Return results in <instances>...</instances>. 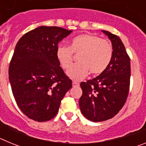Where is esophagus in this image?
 I'll use <instances>...</instances> for the list:
<instances>
[{
  "label": "esophagus",
  "mask_w": 146,
  "mask_h": 146,
  "mask_svg": "<svg viewBox=\"0 0 146 146\" xmlns=\"http://www.w3.org/2000/svg\"><path fill=\"white\" fill-rule=\"evenodd\" d=\"M72 85H73V86H79V82H76V81H73V82H72Z\"/></svg>",
  "instance_id": "34e87169"
}]
</instances>
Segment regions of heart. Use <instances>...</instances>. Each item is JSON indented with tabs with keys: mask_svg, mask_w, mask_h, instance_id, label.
Wrapping results in <instances>:
<instances>
[{
	"mask_svg": "<svg viewBox=\"0 0 146 146\" xmlns=\"http://www.w3.org/2000/svg\"><path fill=\"white\" fill-rule=\"evenodd\" d=\"M74 54H79L77 64L67 71V75L75 80L84 78L90 70L92 74L102 73L113 58L111 43L91 33L80 35L72 38L69 47L59 45L56 50V58L64 69L70 67Z\"/></svg>",
	"mask_w": 146,
	"mask_h": 146,
	"instance_id": "heart-1",
	"label": "heart"
}]
</instances>
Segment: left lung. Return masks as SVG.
Segmentation results:
<instances>
[{"label":"left lung","instance_id":"obj_1","mask_svg":"<svg viewBox=\"0 0 146 146\" xmlns=\"http://www.w3.org/2000/svg\"><path fill=\"white\" fill-rule=\"evenodd\" d=\"M102 32L112 42L111 62L100 75L80 83V108L82 115L94 122L106 121L118 114L126 103L130 86V58L123 42L116 35Z\"/></svg>","mask_w":146,"mask_h":146}]
</instances>
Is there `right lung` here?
I'll use <instances>...</instances> for the list:
<instances>
[{
	"instance_id": "1",
	"label": "right lung",
	"mask_w": 146,
	"mask_h": 146,
	"mask_svg": "<svg viewBox=\"0 0 146 146\" xmlns=\"http://www.w3.org/2000/svg\"><path fill=\"white\" fill-rule=\"evenodd\" d=\"M72 32L41 26L23 35L17 43L9 67L10 84L19 108L33 121L53 118L72 87L56 58L58 44Z\"/></svg>"
}]
</instances>
